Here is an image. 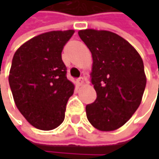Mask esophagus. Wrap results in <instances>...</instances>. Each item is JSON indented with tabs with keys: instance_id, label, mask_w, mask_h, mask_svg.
<instances>
[{
	"instance_id": "1",
	"label": "esophagus",
	"mask_w": 159,
	"mask_h": 159,
	"mask_svg": "<svg viewBox=\"0 0 159 159\" xmlns=\"http://www.w3.org/2000/svg\"><path fill=\"white\" fill-rule=\"evenodd\" d=\"M77 85L78 86H82L84 82H85V80H84V78L83 77H80V78H79L78 80H77Z\"/></svg>"
}]
</instances>
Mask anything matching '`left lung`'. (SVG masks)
Returning a JSON list of instances; mask_svg holds the SVG:
<instances>
[{
    "label": "left lung",
    "instance_id": "8db88e82",
    "mask_svg": "<svg viewBox=\"0 0 159 159\" xmlns=\"http://www.w3.org/2000/svg\"><path fill=\"white\" fill-rule=\"evenodd\" d=\"M78 34L92 54L90 78L97 95L86 106L87 118L100 131L117 130L141 104L147 82L143 59L127 40L112 32L85 29Z\"/></svg>",
    "mask_w": 159,
    "mask_h": 159
}]
</instances>
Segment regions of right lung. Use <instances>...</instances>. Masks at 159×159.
Listing matches in <instances>:
<instances>
[{
    "mask_svg": "<svg viewBox=\"0 0 159 159\" xmlns=\"http://www.w3.org/2000/svg\"><path fill=\"white\" fill-rule=\"evenodd\" d=\"M74 30L51 31L30 39L12 59L9 82L16 106L31 125L44 131L64 119L74 84L66 78L62 50Z\"/></svg>",
    "mask_w": 159,
    "mask_h": 159,
    "instance_id": "1",
    "label": "right lung"
}]
</instances>
